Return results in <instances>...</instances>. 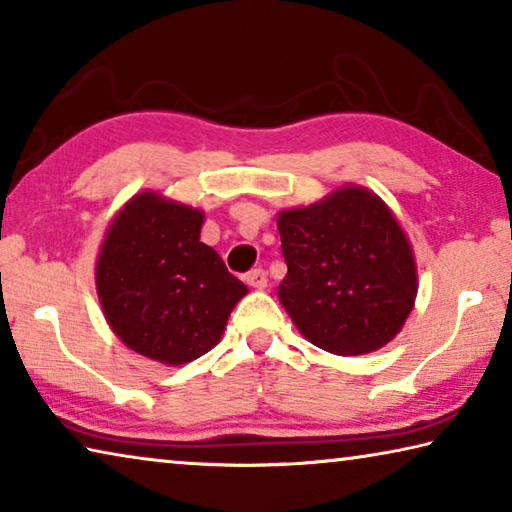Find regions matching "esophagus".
<instances>
[{
	"label": "esophagus",
	"mask_w": 512,
	"mask_h": 512,
	"mask_svg": "<svg viewBox=\"0 0 512 512\" xmlns=\"http://www.w3.org/2000/svg\"><path fill=\"white\" fill-rule=\"evenodd\" d=\"M246 282L255 289H264L266 282H268L266 271H264V268H253V271L246 273Z\"/></svg>",
	"instance_id": "34e87169"
}]
</instances>
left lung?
I'll list each match as a JSON object with an SVG mask.
<instances>
[{
	"label": "left lung",
	"instance_id": "8db88e82",
	"mask_svg": "<svg viewBox=\"0 0 512 512\" xmlns=\"http://www.w3.org/2000/svg\"><path fill=\"white\" fill-rule=\"evenodd\" d=\"M287 275L284 309L318 348L363 354L386 345L411 314L418 275L391 210L361 187L277 219Z\"/></svg>",
	"mask_w": 512,
	"mask_h": 512
}]
</instances>
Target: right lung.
Returning a JSON list of instances; mask_svg holds the SVG:
<instances>
[{"label":"right lung","mask_w":512,"mask_h":512,"mask_svg":"<svg viewBox=\"0 0 512 512\" xmlns=\"http://www.w3.org/2000/svg\"><path fill=\"white\" fill-rule=\"evenodd\" d=\"M201 225V210L144 192L117 214L99 253L97 291L112 332L169 366L210 352L248 293L203 244Z\"/></svg>","instance_id":"obj_1"}]
</instances>
